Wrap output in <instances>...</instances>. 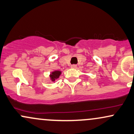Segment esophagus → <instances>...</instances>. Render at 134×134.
Returning a JSON list of instances; mask_svg holds the SVG:
<instances>
[{
  "mask_svg": "<svg viewBox=\"0 0 134 134\" xmlns=\"http://www.w3.org/2000/svg\"><path fill=\"white\" fill-rule=\"evenodd\" d=\"M76 67H77V66L76 65V64H72V65L71 66V68H76Z\"/></svg>",
  "mask_w": 134,
  "mask_h": 134,
  "instance_id": "obj_1",
  "label": "esophagus"
}]
</instances>
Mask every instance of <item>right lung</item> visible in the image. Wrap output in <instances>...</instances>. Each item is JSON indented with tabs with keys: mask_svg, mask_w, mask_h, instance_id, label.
<instances>
[{
	"mask_svg": "<svg viewBox=\"0 0 134 134\" xmlns=\"http://www.w3.org/2000/svg\"><path fill=\"white\" fill-rule=\"evenodd\" d=\"M61 72L59 71H55L53 72V73L51 74V75H50V77H51L52 81H54L55 80L59 78V75H61Z\"/></svg>",
	"mask_w": 134,
	"mask_h": 134,
	"instance_id": "right-lung-1",
	"label": "right lung"
}]
</instances>
